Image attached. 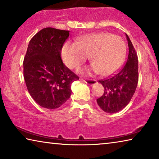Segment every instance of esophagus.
<instances>
[{
  "label": "esophagus",
  "instance_id": "obj_1",
  "mask_svg": "<svg viewBox=\"0 0 159 159\" xmlns=\"http://www.w3.org/2000/svg\"><path fill=\"white\" fill-rule=\"evenodd\" d=\"M83 82H85V83H87L88 85H94L97 83V81L95 80H93V79H80Z\"/></svg>",
  "mask_w": 159,
  "mask_h": 159
}]
</instances>
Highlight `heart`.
<instances>
[{
  "mask_svg": "<svg viewBox=\"0 0 159 159\" xmlns=\"http://www.w3.org/2000/svg\"><path fill=\"white\" fill-rule=\"evenodd\" d=\"M126 45L121 38L100 32L85 35L76 43L66 42L61 50L65 65L70 69L80 66L90 57L93 65L82 72L92 71L104 76L114 74L124 61Z\"/></svg>",
  "mask_w": 159,
  "mask_h": 159,
  "instance_id": "heart-1",
  "label": "heart"
}]
</instances>
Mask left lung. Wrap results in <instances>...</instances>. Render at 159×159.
I'll return each instance as SVG.
<instances>
[{
	"label": "left lung",
	"instance_id": "8db88e82",
	"mask_svg": "<svg viewBox=\"0 0 159 159\" xmlns=\"http://www.w3.org/2000/svg\"><path fill=\"white\" fill-rule=\"evenodd\" d=\"M129 48L127 62L117 74L99 80L103 85V95L97 99L99 107L109 114L118 112L127 106L138 83V59L133 43L125 34Z\"/></svg>",
	"mask_w": 159,
	"mask_h": 159
}]
</instances>
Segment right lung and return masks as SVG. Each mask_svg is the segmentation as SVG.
Masks as SVG:
<instances>
[{
    "label": "right lung",
    "mask_w": 159,
    "mask_h": 159,
    "mask_svg": "<svg viewBox=\"0 0 159 159\" xmlns=\"http://www.w3.org/2000/svg\"><path fill=\"white\" fill-rule=\"evenodd\" d=\"M69 31L47 27L29 42L24 59V78L38 104L48 109L60 107L71 94V85L79 78L63 64L61 50Z\"/></svg>",
    "instance_id": "1"
}]
</instances>
